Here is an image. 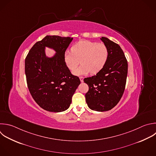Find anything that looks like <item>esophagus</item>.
<instances>
[{
  "instance_id": "obj_1",
  "label": "esophagus",
  "mask_w": 156,
  "mask_h": 156,
  "mask_svg": "<svg viewBox=\"0 0 156 156\" xmlns=\"http://www.w3.org/2000/svg\"><path fill=\"white\" fill-rule=\"evenodd\" d=\"M79 78H80V81H81V82H83V77H82V76H81V77H79Z\"/></svg>"
}]
</instances>
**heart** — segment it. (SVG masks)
Listing matches in <instances>:
<instances>
[{
	"instance_id": "heart-1",
	"label": "heart",
	"mask_w": 156,
	"mask_h": 156,
	"mask_svg": "<svg viewBox=\"0 0 156 156\" xmlns=\"http://www.w3.org/2000/svg\"><path fill=\"white\" fill-rule=\"evenodd\" d=\"M109 51L104 43L90 41H81L71 48V51L64 54V61L68 69L73 71L79 65H81L73 71L76 76L86 75L91 72L96 74L101 71L107 62Z\"/></svg>"
}]
</instances>
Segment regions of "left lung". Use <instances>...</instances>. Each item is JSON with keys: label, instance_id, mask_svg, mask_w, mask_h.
<instances>
[{"label": "left lung", "instance_id": "obj_1", "mask_svg": "<svg viewBox=\"0 0 156 156\" xmlns=\"http://www.w3.org/2000/svg\"><path fill=\"white\" fill-rule=\"evenodd\" d=\"M101 40L107 46L109 57L103 69L83 79L89 87L85 94L90 108L98 112L113 108L120 101L126 87L127 61L120 46L105 37Z\"/></svg>", "mask_w": 156, "mask_h": 156}]
</instances>
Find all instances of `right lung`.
<instances>
[{
	"label": "right lung",
	"instance_id": "obj_1",
	"mask_svg": "<svg viewBox=\"0 0 156 156\" xmlns=\"http://www.w3.org/2000/svg\"><path fill=\"white\" fill-rule=\"evenodd\" d=\"M73 38L46 36L37 42L25 60V73L29 90L38 105L45 110L60 112L68 109L80 83L65 65L64 54ZM45 47L57 53L52 58L45 55Z\"/></svg>",
	"mask_w": 156,
	"mask_h": 156
}]
</instances>
